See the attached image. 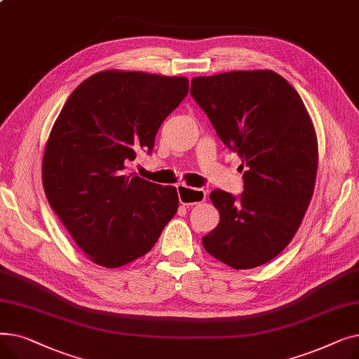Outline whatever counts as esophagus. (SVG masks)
Segmentation results:
<instances>
[{
  "mask_svg": "<svg viewBox=\"0 0 359 359\" xmlns=\"http://www.w3.org/2000/svg\"><path fill=\"white\" fill-rule=\"evenodd\" d=\"M177 195H179L180 203L186 206L201 203L206 198V192L203 189H195V187H189L184 184L177 186Z\"/></svg>",
  "mask_w": 359,
  "mask_h": 359,
  "instance_id": "34e87169",
  "label": "esophagus"
}]
</instances>
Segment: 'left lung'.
Here are the masks:
<instances>
[{
	"label": "left lung",
	"mask_w": 359,
	"mask_h": 359,
	"mask_svg": "<svg viewBox=\"0 0 359 359\" xmlns=\"http://www.w3.org/2000/svg\"><path fill=\"white\" fill-rule=\"evenodd\" d=\"M191 94L246 168L238 198L211 192L219 224L203 248L233 269L265 265L288 246L314 192L318 149L309 111L271 69L195 77Z\"/></svg>",
	"instance_id": "left-lung-1"
}]
</instances>
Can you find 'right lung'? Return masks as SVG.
<instances>
[{
    "mask_svg": "<svg viewBox=\"0 0 359 359\" xmlns=\"http://www.w3.org/2000/svg\"><path fill=\"white\" fill-rule=\"evenodd\" d=\"M189 91L186 77L109 69L75 88L46 142L49 205L77 246L104 268L147 255L179 208L175 186L129 173Z\"/></svg>",
    "mask_w": 359,
    "mask_h": 359,
    "instance_id": "1",
    "label": "right lung"
}]
</instances>
